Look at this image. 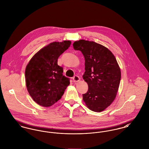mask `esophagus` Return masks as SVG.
Instances as JSON below:
<instances>
[{
    "label": "esophagus",
    "instance_id": "obj_1",
    "mask_svg": "<svg viewBox=\"0 0 149 149\" xmlns=\"http://www.w3.org/2000/svg\"><path fill=\"white\" fill-rule=\"evenodd\" d=\"M72 79H73L74 82H78V81H79L80 80V78L78 76H77V75H75L73 77Z\"/></svg>",
    "mask_w": 149,
    "mask_h": 149
}]
</instances>
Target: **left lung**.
<instances>
[{"instance_id":"8db88e82","label":"left lung","mask_w":149,"mask_h":149,"mask_svg":"<svg viewBox=\"0 0 149 149\" xmlns=\"http://www.w3.org/2000/svg\"><path fill=\"white\" fill-rule=\"evenodd\" d=\"M85 59L83 78L88 86L83 100L92 111L102 112L113 102L121 79V71L114 55L106 47L80 40L73 44Z\"/></svg>"}]
</instances>
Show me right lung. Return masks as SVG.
I'll return each mask as SVG.
<instances>
[{
  "label": "right lung",
  "instance_id": "right-lung-1",
  "mask_svg": "<svg viewBox=\"0 0 149 149\" xmlns=\"http://www.w3.org/2000/svg\"><path fill=\"white\" fill-rule=\"evenodd\" d=\"M71 42H53L45 46L31 58L25 69L27 90L38 105L49 107L58 101L70 84L63 75V68L58 65L59 57Z\"/></svg>",
  "mask_w": 149,
  "mask_h": 149
}]
</instances>
